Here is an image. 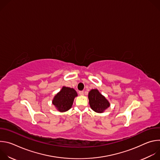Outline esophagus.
Returning <instances> with one entry per match:
<instances>
[{"mask_svg": "<svg viewBox=\"0 0 160 160\" xmlns=\"http://www.w3.org/2000/svg\"><path fill=\"white\" fill-rule=\"evenodd\" d=\"M79 94L80 95V96H83V94H84V93H83V91H79Z\"/></svg>", "mask_w": 160, "mask_h": 160, "instance_id": "34e87169", "label": "esophagus"}]
</instances>
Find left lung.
Listing matches in <instances>:
<instances>
[{"instance_id":"1","label":"left lung","mask_w":160,"mask_h":160,"mask_svg":"<svg viewBox=\"0 0 160 160\" xmlns=\"http://www.w3.org/2000/svg\"><path fill=\"white\" fill-rule=\"evenodd\" d=\"M90 108L97 112H102L109 106V102L97 89L91 90L88 93Z\"/></svg>"}]
</instances>
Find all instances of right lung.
Listing matches in <instances>:
<instances>
[{"instance_id": "1", "label": "right lung", "mask_w": 160, "mask_h": 160, "mask_svg": "<svg viewBox=\"0 0 160 160\" xmlns=\"http://www.w3.org/2000/svg\"><path fill=\"white\" fill-rule=\"evenodd\" d=\"M77 93L75 89L63 87L60 92L55 96L52 104L59 111H66L72 108Z\"/></svg>"}]
</instances>
